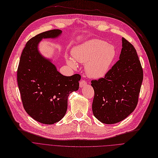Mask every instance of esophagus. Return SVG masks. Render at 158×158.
<instances>
[{"label": "esophagus", "instance_id": "esophagus-1", "mask_svg": "<svg viewBox=\"0 0 158 158\" xmlns=\"http://www.w3.org/2000/svg\"><path fill=\"white\" fill-rule=\"evenodd\" d=\"M87 84V81H86L85 80H81L80 82V87L81 88V87H85Z\"/></svg>", "mask_w": 158, "mask_h": 158}]
</instances>
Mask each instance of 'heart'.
Instances as JSON below:
<instances>
[{
    "mask_svg": "<svg viewBox=\"0 0 158 158\" xmlns=\"http://www.w3.org/2000/svg\"><path fill=\"white\" fill-rule=\"evenodd\" d=\"M71 55L77 61L85 63V71L89 77L98 79L109 72L118 52L113 45L102 40L92 39L73 48ZM66 62L71 67H76L73 59L68 58Z\"/></svg>",
    "mask_w": 158,
    "mask_h": 158,
    "instance_id": "heart-1",
    "label": "heart"
}]
</instances>
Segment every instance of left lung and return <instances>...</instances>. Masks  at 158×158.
Wrapping results in <instances>:
<instances>
[{"label":"left lung","mask_w":158,"mask_h":158,"mask_svg":"<svg viewBox=\"0 0 158 158\" xmlns=\"http://www.w3.org/2000/svg\"><path fill=\"white\" fill-rule=\"evenodd\" d=\"M143 78V73L136 49L122 38L119 60L104 78L91 81L95 118L103 123L114 124L130 115L137 106Z\"/></svg>","instance_id":"obj_1"}]
</instances>
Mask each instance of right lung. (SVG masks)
Listing matches in <instances>:
<instances>
[{"label":"right lung","mask_w":158,"mask_h":158,"mask_svg":"<svg viewBox=\"0 0 158 158\" xmlns=\"http://www.w3.org/2000/svg\"><path fill=\"white\" fill-rule=\"evenodd\" d=\"M60 29H52L30 39L22 51L17 69V82L24 108L36 121L51 125L61 120L67 109L69 94L79 89L81 76L65 77L60 73L51 60L38 49L43 39H55Z\"/></svg>","instance_id":"add662e5"}]
</instances>
